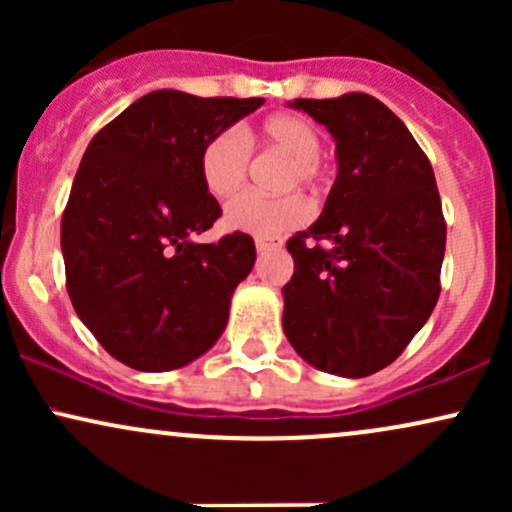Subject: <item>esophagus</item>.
<instances>
[{
	"label": "esophagus",
	"mask_w": 512,
	"mask_h": 512,
	"mask_svg": "<svg viewBox=\"0 0 512 512\" xmlns=\"http://www.w3.org/2000/svg\"><path fill=\"white\" fill-rule=\"evenodd\" d=\"M255 248H257V252H269V250H276V248H281V238H276V236H257L255 238Z\"/></svg>",
	"instance_id": "esophagus-1"
}]
</instances>
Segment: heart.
<instances>
[{
  "label": "heart",
  "mask_w": 512,
  "mask_h": 512,
  "mask_svg": "<svg viewBox=\"0 0 512 512\" xmlns=\"http://www.w3.org/2000/svg\"><path fill=\"white\" fill-rule=\"evenodd\" d=\"M252 137V134H250ZM257 137L262 142L276 146L291 156V166L286 170L284 187L308 185L313 187L322 180L325 163H322L320 129L303 115L281 113L272 115L260 125ZM250 166V144L245 142L238 129H221L207 139L199 154V178L204 190L216 199L236 195L245 182ZM308 219V204L298 195L264 197L257 192H245L226 207L223 221L231 231L252 233V236H274L301 226Z\"/></svg>",
  "instance_id": "b5f03b06"
}]
</instances>
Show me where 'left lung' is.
Listing matches in <instances>:
<instances>
[{
  "mask_svg": "<svg viewBox=\"0 0 512 512\" xmlns=\"http://www.w3.org/2000/svg\"><path fill=\"white\" fill-rule=\"evenodd\" d=\"M330 129L339 173L325 209L289 238L284 332L310 366L366 378L390 366L440 296L445 219L431 161L368 93L296 98Z\"/></svg>",
  "mask_w": 512,
  "mask_h": 512,
  "instance_id": "left-lung-1",
  "label": "left lung"
}]
</instances>
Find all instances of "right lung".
<instances>
[{
	"mask_svg": "<svg viewBox=\"0 0 512 512\" xmlns=\"http://www.w3.org/2000/svg\"><path fill=\"white\" fill-rule=\"evenodd\" d=\"M264 98L154 91L88 144L62 214L67 293L110 356L134 370H173L209 351L255 240L231 233L192 243L221 216L199 178L209 137Z\"/></svg>",
	"mask_w": 512,
	"mask_h": 512,
	"instance_id": "right-lung-1",
	"label": "right lung"
}]
</instances>
